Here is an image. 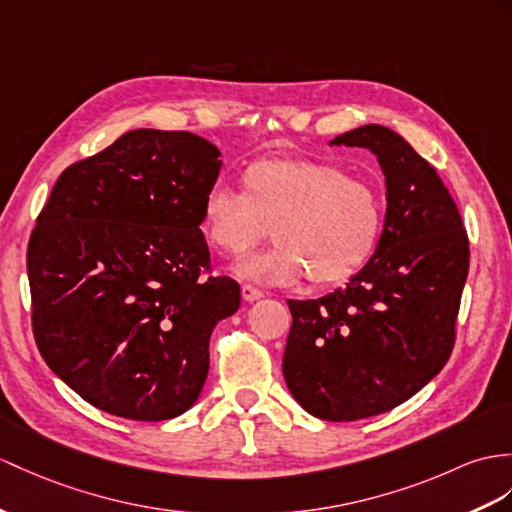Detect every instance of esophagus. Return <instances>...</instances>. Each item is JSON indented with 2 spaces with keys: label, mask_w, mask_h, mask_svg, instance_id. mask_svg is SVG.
Returning <instances> with one entry per match:
<instances>
[{
  "label": "esophagus",
  "mask_w": 512,
  "mask_h": 512,
  "mask_svg": "<svg viewBox=\"0 0 512 512\" xmlns=\"http://www.w3.org/2000/svg\"><path fill=\"white\" fill-rule=\"evenodd\" d=\"M241 293H243L245 302H256V299L263 297V291L256 289V286H252V284H243L241 286Z\"/></svg>",
  "instance_id": "obj_1"
}]
</instances>
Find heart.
Returning a JSON list of instances; mask_svg holds the SVG:
<instances>
[{"mask_svg": "<svg viewBox=\"0 0 512 512\" xmlns=\"http://www.w3.org/2000/svg\"><path fill=\"white\" fill-rule=\"evenodd\" d=\"M199 228L217 252L239 258L267 239L278 245L234 267L260 284L306 276L317 289L343 284L363 269L380 243L384 197L371 180L317 158H263L241 173V193L210 191Z\"/></svg>", "mask_w": 512, "mask_h": 512, "instance_id": "1", "label": "heart"}]
</instances>
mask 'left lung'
Segmentation results:
<instances>
[{
  "instance_id": "8db88e82",
  "label": "left lung",
  "mask_w": 512,
  "mask_h": 512,
  "mask_svg": "<svg viewBox=\"0 0 512 512\" xmlns=\"http://www.w3.org/2000/svg\"><path fill=\"white\" fill-rule=\"evenodd\" d=\"M330 145L365 147L386 184L380 243L345 289L289 299L282 371L306 413L356 421L410 400L452 354L469 241L439 173L391 128L369 123Z\"/></svg>"
}]
</instances>
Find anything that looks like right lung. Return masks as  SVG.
I'll list each match as a JSON object with an SVG mask.
<instances>
[{"mask_svg": "<svg viewBox=\"0 0 512 512\" xmlns=\"http://www.w3.org/2000/svg\"><path fill=\"white\" fill-rule=\"evenodd\" d=\"M221 152L191 132L130 130L67 167L28 245L32 330L82 400L134 421L189 410L215 326L239 310L232 278H204L199 215Z\"/></svg>", "mask_w": 512, "mask_h": 512, "instance_id": "1", "label": "right lung"}]
</instances>
